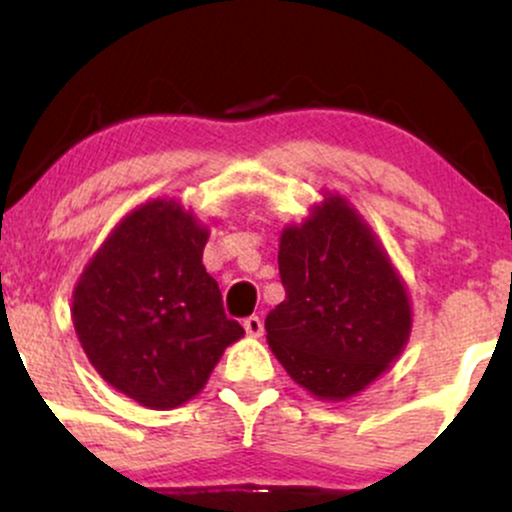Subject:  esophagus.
Instances as JSON below:
<instances>
[{
    "mask_svg": "<svg viewBox=\"0 0 512 512\" xmlns=\"http://www.w3.org/2000/svg\"><path fill=\"white\" fill-rule=\"evenodd\" d=\"M243 327H245V334H248V337H262V330H264V325H262V320L257 315H250V317H245V322H243Z\"/></svg>",
    "mask_w": 512,
    "mask_h": 512,
    "instance_id": "1",
    "label": "esophagus"
}]
</instances>
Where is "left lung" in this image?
I'll use <instances>...</instances> for the list:
<instances>
[{"label":"left lung","instance_id":"8db88e82","mask_svg":"<svg viewBox=\"0 0 512 512\" xmlns=\"http://www.w3.org/2000/svg\"><path fill=\"white\" fill-rule=\"evenodd\" d=\"M279 236L286 298L264 320L267 344L298 387L344 402L392 368L414 310L402 274L370 223L339 192L322 190Z\"/></svg>","mask_w":512,"mask_h":512}]
</instances>
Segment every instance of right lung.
<instances>
[{
	"label": "right lung",
	"instance_id": "1",
	"mask_svg": "<svg viewBox=\"0 0 512 512\" xmlns=\"http://www.w3.org/2000/svg\"><path fill=\"white\" fill-rule=\"evenodd\" d=\"M209 233L180 199H146L76 279L72 322L88 363L146 409L195 399L245 334L223 313L219 284L202 264Z\"/></svg>",
	"mask_w": 512,
	"mask_h": 512
}]
</instances>
